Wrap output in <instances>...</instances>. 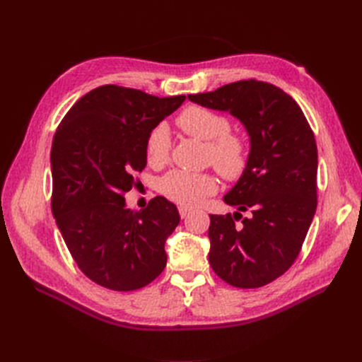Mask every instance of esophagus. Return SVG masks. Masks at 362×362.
<instances>
[{"label": "esophagus", "mask_w": 362, "mask_h": 362, "mask_svg": "<svg viewBox=\"0 0 362 362\" xmlns=\"http://www.w3.org/2000/svg\"><path fill=\"white\" fill-rule=\"evenodd\" d=\"M178 211H180V216L184 219V218H187L189 216V214H190V209H187V207H180L178 209Z\"/></svg>", "instance_id": "obj_1"}]
</instances>
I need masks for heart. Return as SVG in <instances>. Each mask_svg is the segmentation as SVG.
I'll use <instances>...</instances> for the list:
<instances>
[{"mask_svg":"<svg viewBox=\"0 0 362 362\" xmlns=\"http://www.w3.org/2000/svg\"><path fill=\"white\" fill-rule=\"evenodd\" d=\"M177 124L193 139L205 141V161L210 163L223 180L236 181L248 168L250 146L245 136L233 132L231 120L226 114L204 106L192 105L177 117ZM172 140L163 123L153 126L146 136L144 153L152 168L169 161ZM218 190L216 178L210 172L172 170L161 180L164 197L182 207H194Z\"/></svg>","mask_w":362,"mask_h":362,"instance_id":"obj_1","label":"heart"}]
</instances>
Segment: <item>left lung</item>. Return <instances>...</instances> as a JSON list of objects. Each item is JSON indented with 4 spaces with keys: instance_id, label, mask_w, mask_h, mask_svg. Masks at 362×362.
<instances>
[{
    "instance_id": "1",
    "label": "left lung",
    "mask_w": 362,
    "mask_h": 362,
    "mask_svg": "<svg viewBox=\"0 0 362 362\" xmlns=\"http://www.w3.org/2000/svg\"><path fill=\"white\" fill-rule=\"evenodd\" d=\"M189 100L228 111L250 135L248 168L223 197L238 211L210 214L209 262L231 286H265L292 267L314 219V132L297 102L268 82H233Z\"/></svg>"
}]
</instances>
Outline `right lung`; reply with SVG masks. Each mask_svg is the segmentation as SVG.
I'll return each instance as SVG.
<instances>
[{
    "label": "right lung",
    "mask_w": 362,
    "mask_h": 362,
    "mask_svg": "<svg viewBox=\"0 0 362 362\" xmlns=\"http://www.w3.org/2000/svg\"><path fill=\"white\" fill-rule=\"evenodd\" d=\"M185 95L157 97L103 85L81 97L57 126L52 144V211L83 274L112 291H135L168 262L164 243L180 223L177 205L155 197L126 209L124 193L146 168L149 131Z\"/></svg>",
    "instance_id": "right-lung-1"
}]
</instances>
